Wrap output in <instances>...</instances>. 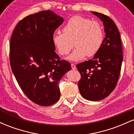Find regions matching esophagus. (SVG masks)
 Listing matches in <instances>:
<instances>
[{
  "mask_svg": "<svg viewBox=\"0 0 134 134\" xmlns=\"http://www.w3.org/2000/svg\"><path fill=\"white\" fill-rule=\"evenodd\" d=\"M71 67H72V69H73V70H76V66L74 64H71Z\"/></svg>",
  "mask_w": 134,
  "mask_h": 134,
  "instance_id": "esophagus-1",
  "label": "esophagus"
}]
</instances>
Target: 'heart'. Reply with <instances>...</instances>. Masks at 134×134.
<instances>
[{
  "instance_id": "1",
  "label": "heart",
  "mask_w": 134,
  "mask_h": 134,
  "mask_svg": "<svg viewBox=\"0 0 134 134\" xmlns=\"http://www.w3.org/2000/svg\"><path fill=\"white\" fill-rule=\"evenodd\" d=\"M63 32L55 31L52 42L60 55H65L74 47L76 48L68 57L70 60L79 61L98 53L102 45L104 31L98 21L81 16H72L62 29Z\"/></svg>"
}]
</instances>
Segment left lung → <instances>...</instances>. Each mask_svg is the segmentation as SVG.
<instances>
[{
	"mask_svg": "<svg viewBox=\"0 0 134 134\" xmlns=\"http://www.w3.org/2000/svg\"><path fill=\"white\" fill-rule=\"evenodd\" d=\"M91 13L103 21L105 37L94 57L76 67L81 75L78 82L81 94L87 100L99 101L109 96L116 87L123 61V51L120 35L114 21L101 13Z\"/></svg>",
	"mask_w": 134,
	"mask_h": 134,
	"instance_id": "8db88e82",
	"label": "left lung"
}]
</instances>
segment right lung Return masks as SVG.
<instances>
[{
    "instance_id": "add662e5",
    "label": "right lung",
    "mask_w": 134,
    "mask_h": 134,
    "mask_svg": "<svg viewBox=\"0 0 134 134\" xmlns=\"http://www.w3.org/2000/svg\"><path fill=\"white\" fill-rule=\"evenodd\" d=\"M63 21L53 11L42 10L21 20L10 39L12 71L26 96L38 105L57 102L60 80L71 69L70 63L61 60L52 42Z\"/></svg>"
}]
</instances>
